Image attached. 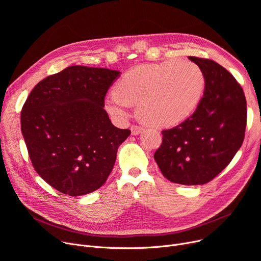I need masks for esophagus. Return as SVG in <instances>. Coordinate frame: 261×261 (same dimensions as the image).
I'll list each match as a JSON object with an SVG mask.
<instances>
[{
	"label": "esophagus",
	"mask_w": 261,
	"mask_h": 261,
	"mask_svg": "<svg viewBox=\"0 0 261 261\" xmlns=\"http://www.w3.org/2000/svg\"><path fill=\"white\" fill-rule=\"evenodd\" d=\"M143 131V127L138 126V125H132L131 126V132L133 135H138Z\"/></svg>",
	"instance_id": "esophagus-1"
}]
</instances>
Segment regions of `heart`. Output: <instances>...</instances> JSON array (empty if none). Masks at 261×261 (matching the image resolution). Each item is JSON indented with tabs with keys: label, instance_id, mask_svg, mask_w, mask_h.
I'll return each mask as SVG.
<instances>
[{
	"label": "heart",
	"instance_id": "obj_1",
	"mask_svg": "<svg viewBox=\"0 0 261 261\" xmlns=\"http://www.w3.org/2000/svg\"><path fill=\"white\" fill-rule=\"evenodd\" d=\"M205 89V75L195 62L168 60L145 64L123 75L116 91L106 98L110 114L123 119L130 103L138 102V112L155 126H171L187 118L199 105Z\"/></svg>",
	"mask_w": 261,
	"mask_h": 261
}]
</instances>
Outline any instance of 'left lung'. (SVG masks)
<instances>
[{"label":"left lung","instance_id":"obj_1","mask_svg":"<svg viewBox=\"0 0 261 261\" xmlns=\"http://www.w3.org/2000/svg\"><path fill=\"white\" fill-rule=\"evenodd\" d=\"M205 75L196 111L180 125L163 130L154 160L163 175L182 185H203L220 173L241 147L246 100L241 86L217 62L188 57Z\"/></svg>","mask_w":261,"mask_h":261}]
</instances>
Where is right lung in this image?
Wrapping results in <instances>:
<instances>
[{
    "label": "right lung",
    "mask_w": 261,
    "mask_h": 261,
    "mask_svg": "<svg viewBox=\"0 0 261 261\" xmlns=\"http://www.w3.org/2000/svg\"><path fill=\"white\" fill-rule=\"evenodd\" d=\"M118 71L74 65L33 89L21 111V131L37 173L76 197L101 187L117 149L131 134L112 125L103 109Z\"/></svg>",
    "instance_id": "1"
}]
</instances>
